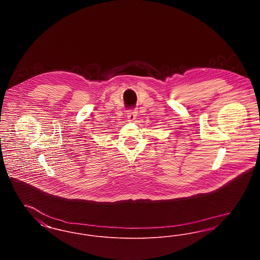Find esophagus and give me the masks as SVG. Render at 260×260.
<instances>
[{"instance_id":"esophagus-1","label":"esophagus","mask_w":260,"mask_h":260,"mask_svg":"<svg viewBox=\"0 0 260 260\" xmlns=\"http://www.w3.org/2000/svg\"><path fill=\"white\" fill-rule=\"evenodd\" d=\"M136 116H137V112H136V110H129L128 113H127L128 122H134L136 119Z\"/></svg>"}]
</instances>
